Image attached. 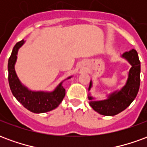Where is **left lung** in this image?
<instances>
[{
    "instance_id": "left-lung-1",
    "label": "left lung",
    "mask_w": 147,
    "mask_h": 147,
    "mask_svg": "<svg viewBox=\"0 0 147 147\" xmlns=\"http://www.w3.org/2000/svg\"><path fill=\"white\" fill-rule=\"evenodd\" d=\"M126 59L131 65L128 71V77L126 84L120 90L112 93L108 98L102 101H94V98L88 96L90 105L94 110L104 116H115L127 109L136 98L139 92L140 86V61L138 53L132 49L125 52L121 56ZM92 87V81H90L89 90Z\"/></svg>"
}]
</instances>
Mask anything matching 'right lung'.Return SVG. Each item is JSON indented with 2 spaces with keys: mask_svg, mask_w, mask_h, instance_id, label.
<instances>
[{
  "mask_svg": "<svg viewBox=\"0 0 147 147\" xmlns=\"http://www.w3.org/2000/svg\"><path fill=\"white\" fill-rule=\"evenodd\" d=\"M24 43V41L22 40L15 45L8 59V83L11 93L18 102H20L25 108L32 113H42L53 110L61 104L65 96V89L62 86V83L64 80L70 79L71 76L63 80L52 92L33 91L28 89L21 83L15 71L18 50Z\"/></svg>",
  "mask_w": 147,
  "mask_h": 147,
  "instance_id": "add662e5",
  "label": "right lung"
}]
</instances>
